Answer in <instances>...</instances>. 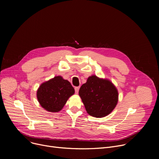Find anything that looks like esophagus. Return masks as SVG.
Segmentation results:
<instances>
[{"label": "esophagus", "instance_id": "obj_1", "mask_svg": "<svg viewBox=\"0 0 159 159\" xmlns=\"http://www.w3.org/2000/svg\"><path fill=\"white\" fill-rule=\"evenodd\" d=\"M79 87H75V93H78V92H79Z\"/></svg>", "mask_w": 159, "mask_h": 159}]
</instances>
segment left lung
I'll list each match as a JSON object with an SVG mask.
<instances>
[{
  "label": "left lung",
  "mask_w": 159,
  "mask_h": 159,
  "mask_svg": "<svg viewBox=\"0 0 159 159\" xmlns=\"http://www.w3.org/2000/svg\"><path fill=\"white\" fill-rule=\"evenodd\" d=\"M79 94L87 113L96 118L110 114L119 101L118 90L112 82L95 75L81 86Z\"/></svg>",
  "instance_id": "1"
}]
</instances>
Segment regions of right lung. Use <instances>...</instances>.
<instances>
[{
	"label": "right lung",
	"instance_id": "1",
	"mask_svg": "<svg viewBox=\"0 0 159 159\" xmlns=\"http://www.w3.org/2000/svg\"><path fill=\"white\" fill-rule=\"evenodd\" d=\"M74 93L75 89L70 82L58 75L42 83L37 91V97L45 110L57 113L62 109Z\"/></svg>",
	"mask_w": 159,
	"mask_h": 159
}]
</instances>
